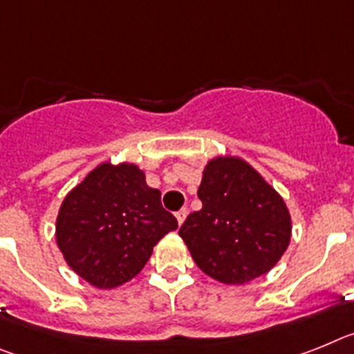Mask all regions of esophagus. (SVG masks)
I'll return each mask as SVG.
<instances>
[{"mask_svg": "<svg viewBox=\"0 0 354 354\" xmlns=\"http://www.w3.org/2000/svg\"><path fill=\"white\" fill-rule=\"evenodd\" d=\"M187 214H189V210H187V208H181V210H178V212H176L178 224H183V221H185Z\"/></svg>", "mask_w": 354, "mask_h": 354, "instance_id": "esophagus-1", "label": "esophagus"}]
</instances>
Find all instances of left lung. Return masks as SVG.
<instances>
[{
    "label": "left lung",
    "mask_w": 354,
    "mask_h": 354,
    "mask_svg": "<svg viewBox=\"0 0 354 354\" xmlns=\"http://www.w3.org/2000/svg\"><path fill=\"white\" fill-rule=\"evenodd\" d=\"M198 196L203 208L187 217L180 236L205 274L242 285L276 266L290 242V215L250 164L210 160Z\"/></svg>",
    "instance_id": "left-lung-1"
}]
</instances>
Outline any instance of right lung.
<instances>
[{"label":"right lung","instance_id":"right-lung-1","mask_svg":"<svg viewBox=\"0 0 354 354\" xmlns=\"http://www.w3.org/2000/svg\"><path fill=\"white\" fill-rule=\"evenodd\" d=\"M176 228L160 190L147 187L137 165L106 162L66 196L57 244L76 274L97 288H113L139 274L156 242Z\"/></svg>","mask_w":354,"mask_h":354}]
</instances>
